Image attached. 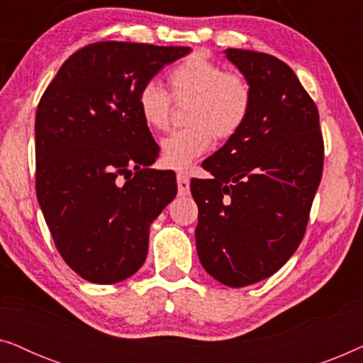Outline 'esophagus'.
Instances as JSON below:
<instances>
[{
	"instance_id": "1",
	"label": "esophagus",
	"mask_w": 363,
	"mask_h": 363,
	"mask_svg": "<svg viewBox=\"0 0 363 363\" xmlns=\"http://www.w3.org/2000/svg\"><path fill=\"white\" fill-rule=\"evenodd\" d=\"M177 185H178V195L185 196L190 195V178L183 173H178L177 175Z\"/></svg>"
}]
</instances>
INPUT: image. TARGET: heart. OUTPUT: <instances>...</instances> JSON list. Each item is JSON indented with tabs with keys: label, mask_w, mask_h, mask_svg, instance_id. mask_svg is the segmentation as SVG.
Wrapping results in <instances>:
<instances>
[{
	"label": "heart",
	"mask_w": 363,
	"mask_h": 363,
	"mask_svg": "<svg viewBox=\"0 0 363 363\" xmlns=\"http://www.w3.org/2000/svg\"><path fill=\"white\" fill-rule=\"evenodd\" d=\"M170 96L155 82L143 84L137 96L142 121L152 130H165L172 118V99L188 104L186 128L172 132L160 143L163 165L183 172L215 142L235 137L251 112L252 92L241 74L193 54L168 72Z\"/></svg>",
	"instance_id": "b5f03b06"
}]
</instances>
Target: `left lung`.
I'll return each mask as SVG.
<instances>
[{"label": "left lung", "instance_id": "left-lung-1", "mask_svg": "<svg viewBox=\"0 0 363 363\" xmlns=\"http://www.w3.org/2000/svg\"><path fill=\"white\" fill-rule=\"evenodd\" d=\"M226 57L250 82V117L191 180L196 251L208 274L245 287L274 274L304 238L324 165L319 111L281 59L247 49Z\"/></svg>", "mask_w": 363, "mask_h": 363}]
</instances>
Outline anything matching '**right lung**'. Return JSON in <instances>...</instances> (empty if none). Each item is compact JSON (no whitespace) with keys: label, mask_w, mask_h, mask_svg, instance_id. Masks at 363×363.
I'll list each match as a JSON object with an SVG mask.
<instances>
[{"label":"right lung","mask_w":363,"mask_h":363,"mask_svg":"<svg viewBox=\"0 0 363 363\" xmlns=\"http://www.w3.org/2000/svg\"><path fill=\"white\" fill-rule=\"evenodd\" d=\"M190 48L94 43L74 52L36 112V195L54 245L89 282L140 269L152 221L177 195L172 172L148 168L157 142L137 96Z\"/></svg>","instance_id":"1"}]
</instances>
